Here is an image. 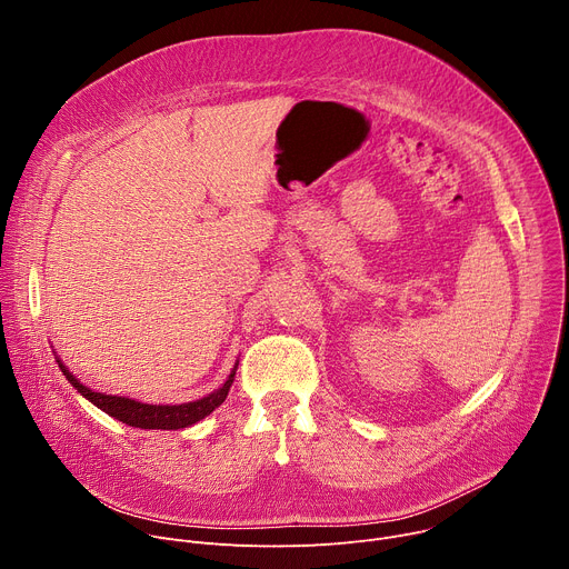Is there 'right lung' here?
<instances>
[{"label": "right lung", "mask_w": 569, "mask_h": 569, "mask_svg": "<svg viewBox=\"0 0 569 569\" xmlns=\"http://www.w3.org/2000/svg\"><path fill=\"white\" fill-rule=\"evenodd\" d=\"M60 371L64 373V378L83 393L88 400H92L97 408H101L106 415L119 419L126 426L132 428H141V430H180V428H189L193 423H198L200 419H204L207 415H211L218 405H222V400L229 393V387L236 378V369L238 362L233 367V371L229 373V378L224 380V385L220 389H216L213 393L193 400V402H182V405H146L132 398H123V396H110V393H101L94 391L90 387H86L80 380H76L73 373H69V369L58 360Z\"/></svg>", "instance_id": "add662e5"}]
</instances>
